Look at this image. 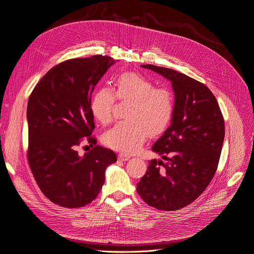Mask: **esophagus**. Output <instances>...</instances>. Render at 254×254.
<instances>
[{"instance_id": "obj_1", "label": "esophagus", "mask_w": 254, "mask_h": 254, "mask_svg": "<svg viewBox=\"0 0 254 254\" xmlns=\"http://www.w3.org/2000/svg\"><path fill=\"white\" fill-rule=\"evenodd\" d=\"M129 158H130V155L126 154V153H120V154L118 155V159H119V160H122V161H127V160H128Z\"/></svg>"}]
</instances>
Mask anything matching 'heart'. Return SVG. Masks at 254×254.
Here are the masks:
<instances>
[{
  "mask_svg": "<svg viewBox=\"0 0 254 254\" xmlns=\"http://www.w3.org/2000/svg\"><path fill=\"white\" fill-rule=\"evenodd\" d=\"M115 94L108 87L94 93L91 112L99 124L109 125L113 119L115 95L129 101L125 122H120L103 136L104 143L122 152L140 149L146 136L157 135L169 126L174 114V97L170 89L155 87L154 83L136 72H124L115 80Z\"/></svg>",
  "mask_w": 254,
  "mask_h": 254,
  "instance_id": "1",
  "label": "heart"
}]
</instances>
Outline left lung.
Returning a JSON list of instances; mask_svg holds the SVG:
<instances>
[{
	"label": "left lung",
	"mask_w": 254,
	"mask_h": 254,
	"mask_svg": "<svg viewBox=\"0 0 254 254\" xmlns=\"http://www.w3.org/2000/svg\"><path fill=\"white\" fill-rule=\"evenodd\" d=\"M171 81L175 95L171 126L152 150V159L137 184V192L149 206L179 210L193 202L213 178L225 137V121L216 98L198 81L174 69L141 65Z\"/></svg>",
	"instance_id": "1"
}]
</instances>
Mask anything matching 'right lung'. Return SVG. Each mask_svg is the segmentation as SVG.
<instances>
[{"mask_svg": "<svg viewBox=\"0 0 254 254\" xmlns=\"http://www.w3.org/2000/svg\"><path fill=\"white\" fill-rule=\"evenodd\" d=\"M114 63L102 55L64 61L48 70L29 96L28 163L41 191L61 207L92 202L106 168L117 160L112 150L96 144L89 106L96 84ZM83 137L93 149L80 157L76 149Z\"/></svg>", "mask_w": 254, "mask_h": 254, "instance_id": "1", "label": "right lung"}]
</instances>
